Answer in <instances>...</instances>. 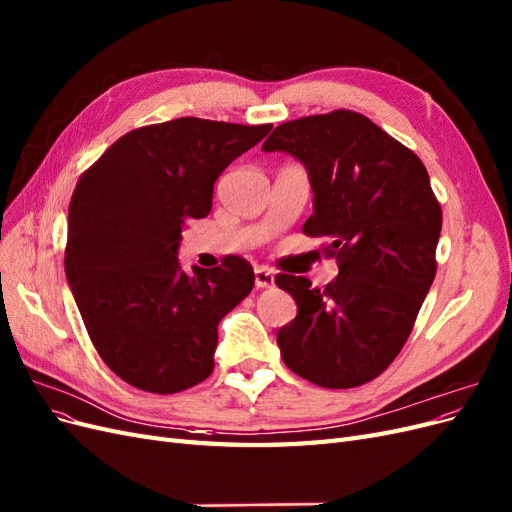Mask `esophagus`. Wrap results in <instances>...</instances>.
<instances>
[{"label":"esophagus","mask_w":512,"mask_h":512,"mask_svg":"<svg viewBox=\"0 0 512 512\" xmlns=\"http://www.w3.org/2000/svg\"><path fill=\"white\" fill-rule=\"evenodd\" d=\"M254 284H256V288H271L275 284L273 271L267 267H258L254 271Z\"/></svg>","instance_id":"esophagus-1"}]
</instances>
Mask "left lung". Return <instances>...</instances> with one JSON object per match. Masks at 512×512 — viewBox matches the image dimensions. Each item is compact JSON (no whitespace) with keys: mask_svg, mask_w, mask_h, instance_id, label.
<instances>
[{"mask_svg":"<svg viewBox=\"0 0 512 512\" xmlns=\"http://www.w3.org/2000/svg\"><path fill=\"white\" fill-rule=\"evenodd\" d=\"M301 160L314 190L307 237H327L339 273L324 288L280 273L297 318L277 331L294 374L324 389L378 378L404 348L436 277L442 209L412 149L337 108L277 126L262 145Z\"/></svg>","mask_w":512,"mask_h":512,"instance_id":"1","label":"left lung"}]
</instances>
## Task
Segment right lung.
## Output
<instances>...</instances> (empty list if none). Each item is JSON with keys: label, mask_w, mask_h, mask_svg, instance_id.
Instances as JSON below:
<instances>
[{"label": "right lung", "mask_w": 512, "mask_h": 512, "mask_svg": "<svg viewBox=\"0 0 512 512\" xmlns=\"http://www.w3.org/2000/svg\"><path fill=\"white\" fill-rule=\"evenodd\" d=\"M273 126L181 117L123 134L76 183L66 277L100 359L158 395L213 371L218 324L254 288L241 256L179 269L181 228L211 211L213 183Z\"/></svg>", "instance_id": "add662e5"}]
</instances>
